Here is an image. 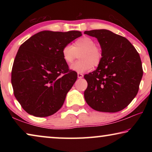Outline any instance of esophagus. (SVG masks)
I'll list each match as a JSON object with an SVG mask.
<instances>
[{
  "label": "esophagus",
  "instance_id": "esophagus-1",
  "mask_svg": "<svg viewBox=\"0 0 152 152\" xmlns=\"http://www.w3.org/2000/svg\"><path fill=\"white\" fill-rule=\"evenodd\" d=\"M83 76H84L83 74L78 73V78H83Z\"/></svg>",
  "mask_w": 152,
  "mask_h": 152
}]
</instances>
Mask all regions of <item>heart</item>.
Wrapping results in <instances>:
<instances>
[{"mask_svg": "<svg viewBox=\"0 0 152 152\" xmlns=\"http://www.w3.org/2000/svg\"><path fill=\"white\" fill-rule=\"evenodd\" d=\"M64 61L71 64L78 57L80 60L71 66L72 70L77 72H84L101 64L102 59L101 49L96 45V42L89 37H82L77 39L74 45L67 44L62 48Z\"/></svg>", "mask_w": 152, "mask_h": 152, "instance_id": "obj_1", "label": "heart"}]
</instances>
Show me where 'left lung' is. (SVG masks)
I'll return each instance as SVG.
<instances>
[{
    "label": "left lung",
    "mask_w": 152,
    "mask_h": 152,
    "mask_svg": "<svg viewBox=\"0 0 152 152\" xmlns=\"http://www.w3.org/2000/svg\"><path fill=\"white\" fill-rule=\"evenodd\" d=\"M97 38L102 59L96 70L84 75V99L101 112L115 113L127 107L137 95L143 76L140 54L125 37L106 29L86 31Z\"/></svg>",
    "instance_id": "8db88e82"
}]
</instances>
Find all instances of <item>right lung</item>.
Segmentation results:
<instances>
[{"label":"right lung","instance_id":"right-lung-1","mask_svg":"<svg viewBox=\"0 0 152 152\" xmlns=\"http://www.w3.org/2000/svg\"><path fill=\"white\" fill-rule=\"evenodd\" d=\"M81 35L78 31H43L20 46L12 65L11 83L15 98L27 113L48 117L62 107L78 75L69 69L61 51Z\"/></svg>","mask_w":152,"mask_h":152}]
</instances>
